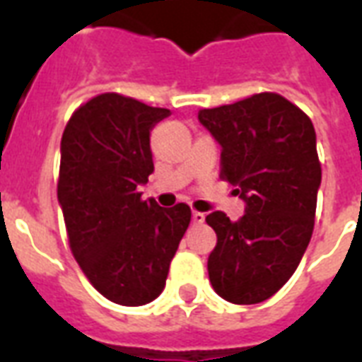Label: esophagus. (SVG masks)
I'll return each instance as SVG.
<instances>
[{"mask_svg":"<svg viewBox=\"0 0 362 362\" xmlns=\"http://www.w3.org/2000/svg\"><path fill=\"white\" fill-rule=\"evenodd\" d=\"M192 220H193V224H203V222H205V212L193 211L192 212Z\"/></svg>","mask_w":362,"mask_h":362,"instance_id":"obj_1","label":"esophagus"}]
</instances>
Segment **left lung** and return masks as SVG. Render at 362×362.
<instances>
[{
  "label": "left lung",
  "instance_id": "8db88e82",
  "mask_svg": "<svg viewBox=\"0 0 362 362\" xmlns=\"http://www.w3.org/2000/svg\"><path fill=\"white\" fill-rule=\"evenodd\" d=\"M199 123L222 148L220 176L245 201L237 222L222 211L206 216L218 237L209 279L228 302L260 303L291 279L310 245L321 186L315 129L275 93L201 110Z\"/></svg>",
  "mask_w": 362,
  "mask_h": 362
}]
</instances>
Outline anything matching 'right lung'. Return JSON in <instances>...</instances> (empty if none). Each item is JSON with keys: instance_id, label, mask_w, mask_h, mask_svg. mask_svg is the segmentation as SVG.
<instances>
[{"instance_id": "obj_1", "label": "right lung", "mask_w": 362, "mask_h": 362, "mask_svg": "<svg viewBox=\"0 0 362 362\" xmlns=\"http://www.w3.org/2000/svg\"><path fill=\"white\" fill-rule=\"evenodd\" d=\"M169 115L104 93L77 107L60 142L59 203L71 252L90 285L119 305L161 294L192 220L186 203L163 209L136 189L153 173L151 129Z\"/></svg>"}]
</instances>
